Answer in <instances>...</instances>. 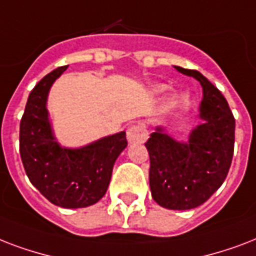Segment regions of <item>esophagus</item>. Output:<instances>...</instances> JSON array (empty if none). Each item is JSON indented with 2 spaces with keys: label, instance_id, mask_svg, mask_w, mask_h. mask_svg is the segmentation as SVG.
Instances as JSON below:
<instances>
[{
  "label": "esophagus",
  "instance_id": "1",
  "mask_svg": "<svg viewBox=\"0 0 256 256\" xmlns=\"http://www.w3.org/2000/svg\"><path fill=\"white\" fill-rule=\"evenodd\" d=\"M126 138L130 142H144L148 138V132L142 124H132L126 130Z\"/></svg>",
  "mask_w": 256,
  "mask_h": 256
}]
</instances>
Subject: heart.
Segmentation results:
<instances>
[{
    "mask_svg": "<svg viewBox=\"0 0 256 256\" xmlns=\"http://www.w3.org/2000/svg\"><path fill=\"white\" fill-rule=\"evenodd\" d=\"M156 90H158V92H160V90H163V86H158V88H156Z\"/></svg>",
    "mask_w": 256,
    "mask_h": 256,
    "instance_id": "b5f03b06",
    "label": "heart"
}]
</instances>
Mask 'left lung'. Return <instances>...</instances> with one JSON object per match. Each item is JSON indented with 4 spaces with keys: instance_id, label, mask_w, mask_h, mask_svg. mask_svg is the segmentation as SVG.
Here are the masks:
<instances>
[{
    "instance_id": "obj_1",
    "label": "left lung",
    "mask_w": 256,
    "mask_h": 256,
    "mask_svg": "<svg viewBox=\"0 0 256 256\" xmlns=\"http://www.w3.org/2000/svg\"><path fill=\"white\" fill-rule=\"evenodd\" d=\"M195 77L203 86L200 118L204 122L192 130L188 144L175 142L162 128L150 134V187L156 203L170 210L195 208L220 187L232 162L235 118L216 86L194 69L175 66Z\"/></svg>"
}]
</instances>
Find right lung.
I'll use <instances>...</instances> for the list:
<instances>
[{"label":"right lung","mask_w":256,"mask_h":256,"mask_svg":"<svg viewBox=\"0 0 256 256\" xmlns=\"http://www.w3.org/2000/svg\"><path fill=\"white\" fill-rule=\"evenodd\" d=\"M66 68L48 73L32 89L20 122V155L30 183L50 203L64 208H82L106 195L126 138V132H120L80 150H66L57 144L48 120L46 97Z\"/></svg>","instance_id":"add662e5"}]
</instances>
